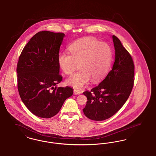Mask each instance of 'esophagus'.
Instances as JSON below:
<instances>
[{"instance_id": "obj_1", "label": "esophagus", "mask_w": 156, "mask_h": 156, "mask_svg": "<svg viewBox=\"0 0 156 156\" xmlns=\"http://www.w3.org/2000/svg\"><path fill=\"white\" fill-rule=\"evenodd\" d=\"M73 93H74V94H81L82 92L80 90H77V89H74Z\"/></svg>"}]
</instances>
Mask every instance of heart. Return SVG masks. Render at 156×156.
<instances>
[{"label": "heart", "mask_w": 156, "mask_h": 156, "mask_svg": "<svg viewBox=\"0 0 156 156\" xmlns=\"http://www.w3.org/2000/svg\"><path fill=\"white\" fill-rule=\"evenodd\" d=\"M68 50L70 55L63 53L58 55L60 69L67 75L74 72L77 65L80 69L66 80L68 85L82 88L90 79L96 83L106 75L112 59V49L108 43L86 37L71 44Z\"/></svg>", "instance_id": "b5f03b06"}]
</instances>
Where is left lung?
<instances>
[{
    "mask_svg": "<svg viewBox=\"0 0 156 156\" xmlns=\"http://www.w3.org/2000/svg\"><path fill=\"white\" fill-rule=\"evenodd\" d=\"M112 37L115 49L112 69L98 86L83 93L87 98L84 114L92 120H105L115 114L129 98L134 86L133 58L120 40L115 35Z\"/></svg>",
    "mask_w": 156,
    "mask_h": 156,
    "instance_id": "left-lung-1",
    "label": "left lung"
}]
</instances>
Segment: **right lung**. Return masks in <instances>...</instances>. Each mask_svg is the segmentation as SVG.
<instances>
[{
	"label": "right lung",
	"instance_id": "right-lung-1",
	"mask_svg": "<svg viewBox=\"0 0 156 156\" xmlns=\"http://www.w3.org/2000/svg\"><path fill=\"white\" fill-rule=\"evenodd\" d=\"M63 33L41 31L34 34L21 52L17 65L20 97L33 115L48 119L57 115L73 89L55 87L62 80L58 55Z\"/></svg>",
	"mask_w": 156,
	"mask_h": 156
}]
</instances>
